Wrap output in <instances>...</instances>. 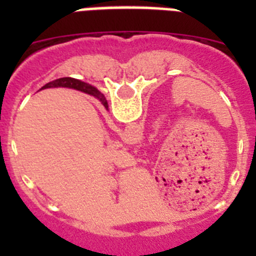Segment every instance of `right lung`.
<instances>
[{"label": "right lung", "mask_w": 256, "mask_h": 256, "mask_svg": "<svg viewBox=\"0 0 256 256\" xmlns=\"http://www.w3.org/2000/svg\"><path fill=\"white\" fill-rule=\"evenodd\" d=\"M51 87H69V88H74V90H79V91H83L86 94H90L92 96L97 97L101 102L104 104L105 108H108V101L104 97V94L101 92H98L96 88H94L92 86L87 84L84 82H80L78 79L74 78H60L56 79V80H52V82L47 83L46 86H44L42 88H51Z\"/></svg>", "instance_id": "add662e5"}]
</instances>
